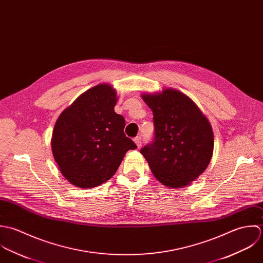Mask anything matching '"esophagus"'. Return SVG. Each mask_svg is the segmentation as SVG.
Wrapping results in <instances>:
<instances>
[{
  "label": "esophagus",
  "instance_id": "1",
  "mask_svg": "<svg viewBox=\"0 0 263 263\" xmlns=\"http://www.w3.org/2000/svg\"><path fill=\"white\" fill-rule=\"evenodd\" d=\"M134 142L136 143L137 147H140L141 144H142V142H141V137H140V136H136V137L134 138Z\"/></svg>",
  "mask_w": 263,
  "mask_h": 263
}]
</instances>
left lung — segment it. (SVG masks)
Segmentation results:
<instances>
[{
  "label": "left lung",
  "mask_w": 263,
  "mask_h": 263,
  "mask_svg": "<svg viewBox=\"0 0 263 263\" xmlns=\"http://www.w3.org/2000/svg\"><path fill=\"white\" fill-rule=\"evenodd\" d=\"M142 99L154 114L155 136L140 153L160 183L171 188L185 187L205 171L212 157L210 122L178 90L144 93Z\"/></svg>",
  "instance_id": "8db88e82"
}]
</instances>
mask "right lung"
<instances>
[{
    "label": "right lung",
    "mask_w": 263,
    "mask_h": 263,
    "mask_svg": "<svg viewBox=\"0 0 263 263\" xmlns=\"http://www.w3.org/2000/svg\"><path fill=\"white\" fill-rule=\"evenodd\" d=\"M116 96L109 85H97L76 99L54 124L53 158L63 176L77 187L105 183L125 154L137 148L124 133V117L114 109Z\"/></svg>",
    "instance_id": "right-lung-1"
}]
</instances>
